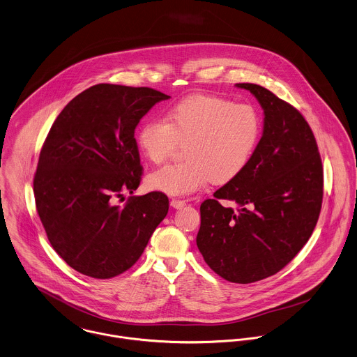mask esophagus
Instances as JSON below:
<instances>
[{
  "label": "esophagus",
  "mask_w": 357,
  "mask_h": 357,
  "mask_svg": "<svg viewBox=\"0 0 357 357\" xmlns=\"http://www.w3.org/2000/svg\"><path fill=\"white\" fill-rule=\"evenodd\" d=\"M185 206H186V203L183 200H178V199H172L171 200V207H174L176 210H179V208H182Z\"/></svg>",
  "instance_id": "esophagus-1"
}]
</instances>
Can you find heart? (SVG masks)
Wrapping results in <instances>:
<instances>
[{"label": "heart", "mask_w": 357, "mask_h": 357, "mask_svg": "<svg viewBox=\"0 0 357 357\" xmlns=\"http://www.w3.org/2000/svg\"><path fill=\"white\" fill-rule=\"evenodd\" d=\"M262 135V120L251 105L213 95H190L171 105L164 120L144 123L137 134L143 155L161 164L179 143H188L186 161L149 174L151 190L186 196L210 181L223 185L248 167Z\"/></svg>", "instance_id": "b5f03b06"}]
</instances>
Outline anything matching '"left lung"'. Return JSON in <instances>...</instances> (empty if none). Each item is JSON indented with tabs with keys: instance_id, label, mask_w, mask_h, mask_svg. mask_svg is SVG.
Here are the masks:
<instances>
[{
	"instance_id": "1",
	"label": "left lung",
	"mask_w": 357,
	"mask_h": 357,
	"mask_svg": "<svg viewBox=\"0 0 357 357\" xmlns=\"http://www.w3.org/2000/svg\"><path fill=\"white\" fill-rule=\"evenodd\" d=\"M261 103L264 134L248 167L200 206L197 247L227 282L248 284L276 275L313 233L323 202V165L303 116L269 89L236 84ZM231 201L236 209L222 206Z\"/></svg>"
}]
</instances>
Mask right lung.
Wrapping results in <instances>:
<instances>
[{
	"mask_svg": "<svg viewBox=\"0 0 357 357\" xmlns=\"http://www.w3.org/2000/svg\"><path fill=\"white\" fill-rule=\"evenodd\" d=\"M168 98L147 86L98 84L54 121L41 147L34 197L51 245L74 271L93 279L128 271L168 213L161 192L116 204L142 179L135 128Z\"/></svg>",
	"mask_w": 357,
	"mask_h": 357,
	"instance_id": "obj_1",
	"label": "right lung"
}]
</instances>
